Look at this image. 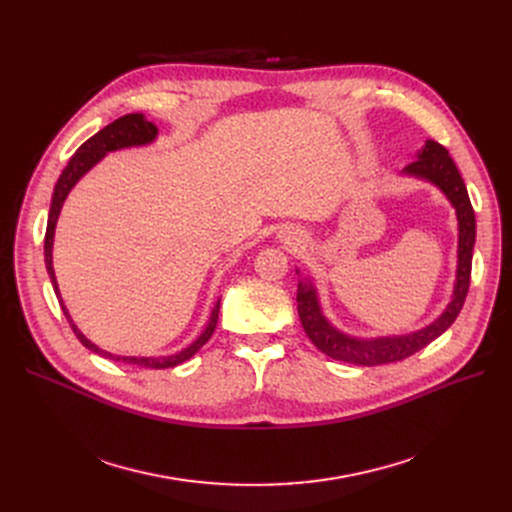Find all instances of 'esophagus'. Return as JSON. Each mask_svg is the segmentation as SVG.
Segmentation results:
<instances>
[{
    "mask_svg": "<svg viewBox=\"0 0 512 512\" xmlns=\"http://www.w3.org/2000/svg\"><path fill=\"white\" fill-rule=\"evenodd\" d=\"M290 234H292V232H288V234H284V232H282V238H292Z\"/></svg>",
    "mask_w": 512,
    "mask_h": 512,
    "instance_id": "1",
    "label": "esophagus"
}]
</instances>
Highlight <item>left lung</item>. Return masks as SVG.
Instances as JSON below:
<instances>
[{
	"label": "left lung",
	"mask_w": 512,
	"mask_h": 512,
	"mask_svg": "<svg viewBox=\"0 0 512 512\" xmlns=\"http://www.w3.org/2000/svg\"><path fill=\"white\" fill-rule=\"evenodd\" d=\"M409 176L423 178L436 184L446 199L452 203L459 220V265H456V282L452 290V301L446 305L444 313L434 319L432 324L405 334V336H384V338H355L336 330L328 317L321 313V305L317 299V290L311 280H299L297 303L299 317L309 340L319 348L321 353L344 363L355 365H384L402 361L415 355L429 342L442 336L459 317L469 284H471V261H473V245H475V213L467 195V186L461 178L459 168L448 155V151L436 143L425 141V147L419 151L417 159L402 170Z\"/></svg>",
	"instance_id": "left-lung-1"
}]
</instances>
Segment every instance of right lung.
Wrapping results in <instances>:
<instances>
[{"label":"right lung","instance_id":"1","mask_svg":"<svg viewBox=\"0 0 512 512\" xmlns=\"http://www.w3.org/2000/svg\"><path fill=\"white\" fill-rule=\"evenodd\" d=\"M157 137V126L149 120H145L143 114H126L118 120H114L112 124H107L105 128H101L97 134L89 141H85L76 149V153L70 157L68 166L64 168V172L58 178L56 188H53V197H51V207H49V218H47V230H45V265H47V274L51 278L53 290H56L62 311L68 319V324L72 328V332L76 334V338L83 342V346H87L89 351L105 357V359H112V361H122V363H130V365H139V367H149V369H168V367H176L180 363H184L186 359H191L199 348L211 338L215 326H218V315H220V301L215 303L211 317L207 321L205 330L201 332V336L193 342L188 344L186 348H182L180 353L176 355H168V357H120V355H112L103 351L97 344H93L83 332L76 328L74 321L70 319L64 301L60 297V290H58V282H56V274H53V259H51V249H53V234H56V224L60 218V211L62 205L68 197V193L72 191V186L83 178L97 161H101L103 155H107L110 151H118V149H126V147H139V145H149L151 141H155Z\"/></svg>","mask_w":512,"mask_h":512}]
</instances>
